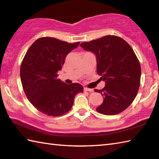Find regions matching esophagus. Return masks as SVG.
<instances>
[{"label":"esophagus","instance_id":"obj_1","mask_svg":"<svg viewBox=\"0 0 159 159\" xmlns=\"http://www.w3.org/2000/svg\"><path fill=\"white\" fill-rule=\"evenodd\" d=\"M85 90L88 92H93L94 89L91 88H85Z\"/></svg>","mask_w":159,"mask_h":159}]
</instances>
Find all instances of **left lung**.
<instances>
[{
  "label": "left lung",
  "mask_w": 159,
  "mask_h": 159,
  "mask_svg": "<svg viewBox=\"0 0 159 159\" xmlns=\"http://www.w3.org/2000/svg\"><path fill=\"white\" fill-rule=\"evenodd\" d=\"M80 47L97 57V74L106 82L102 89L103 102L96 108L101 114H119L131 104L140 84L141 67L136 55L125 39L115 35L83 42Z\"/></svg>",
  "instance_id": "8db88e82"
}]
</instances>
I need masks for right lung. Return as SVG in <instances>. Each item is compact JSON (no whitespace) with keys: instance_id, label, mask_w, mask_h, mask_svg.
<instances>
[{"instance_id":"1","label":"right lung","mask_w":159,"mask_h":159,"mask_svg":"<svg viewBox=\"0 0 159 159\" xmlns=\"http://www.w3.org/2000/svg\"><path fill=\"white\" fill-rule=\"evenodd\" d=\"M79 44L44 37L37 39L25 53L20 68L23 89L29 102L42 113L53 117L67 113L75 96L83 91L79 83L68 85L57 78L66 56Z\"/></svg>"}]
</instances>
